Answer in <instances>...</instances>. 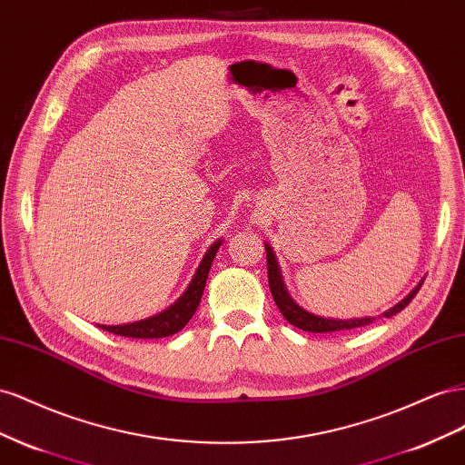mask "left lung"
<instances>
[{
    "mask_svg": "<svg viewBox=\"0 0 465 465\" xmlns=\"http://www.w3.org/2000/svg\"><path fill=\"white\" fill-rule=\"evenodd\" d=\"M264 251H267V271H269V286H271V294L274 298V303L281 310V313L286 317V322L290 325H294L302 331H308V333H333V331H344V329H354V327H364L368 323L374 322V317H361V320H327V317H320L313 315L310 312H306L303 308H300L298 303L290 298L288 290L284 286L281 269H278V262L274 259V253L271 245H264ZM424 281H420L411 294L405 296L400 303H395L393 308H390L383 317H391L395 313H400L401 310H405V306H409V302L415 298V294L419 292V288L422 286Z\"/></svg>",
    "mask_w": 465,
    "mask_h": 465,
    "instance_id": "1",
    "label": "left lung"
}]
</instances>
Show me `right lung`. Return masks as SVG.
Listing matches in <instances>:
<instances>
[{
	"mask_svg": "<svg viewBox=\"0 0 465 465\" xmlns=\"http://www.w3.org/2000/svg\"><path fill=\"white\" fill-rule=\"evenodd\" d=\"M220 245H222V240L214 242L208 247L201 264H198V269L193 276L189 288L184 290L183 296L175 303H171L165 312L152 315V317H148V320L134 322V323L99 325V327L109 331V333L121 335V337H132V339H162V337L179 333V331L191 322V317L194 315L198 303H201L212 261H214Z\"/></svg>",
	"mask_w": 465,
	"mask_h": 465,
	"instance_id": "right-lung-1",
	"label": "right lung"
}]
</instances>
